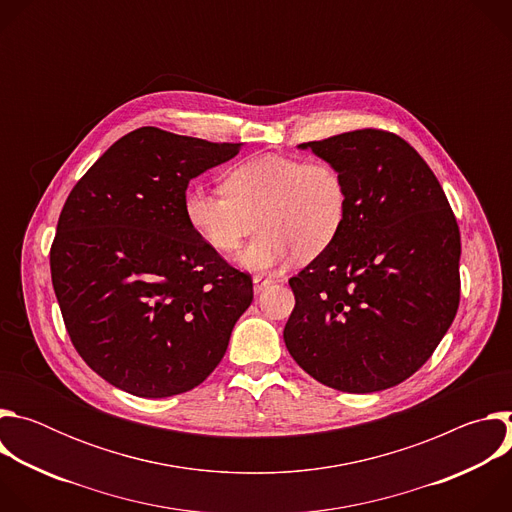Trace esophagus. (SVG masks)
Instances as JSON below:
<instances>
[{
    "mask_svg": "<svg viewBox=\"0 0 512 512\" xmlns=\"http://www.w3.org/2000/svg\"><path fill=\"white\" fill-rule=\"evenodd\" d=\"M269 283H273V277L255 275V277H253V291H255V294H261V291H263Z\"/></svg>",
    "mask_w": 512,
    "mask_h": 512,
    "instance_id": "34e87169",
    "label": "esophagus"
}]
</instances>
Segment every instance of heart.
Returning <instances> with one entry per match:
<instances>
[{
    "label": "heart",
    "mask_w": 512,
    "mask_h": 512,
    "mask_svg": "<svg viewBox=\"0 0 512 512\" xmlns=\"http://www.w3.org/2000/svg\"><path fill=\"white\" fill-rule=\"evenodd\" d=\"M350 196L340 168L326 158L253 156L225 174L223 190L190 186L184 214L192 231L216 253L233 255L259 227L261 233L239 255L253 271L285 263L294 251L314 259L340 237Z\"/></svg>",
    "instance_id": "heart-1"
}]
</instances>
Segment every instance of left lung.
<instances>
[{
    "label": "left lung",
    "instance_id": "1",
    "mask_svg": "<svg viewBox=\"0 0 512 512\" xmlns=\"http://www.w3.org/2000/svg\"><path fill=\"white\" fill-rule=\"evenodd\" d=\"M348 186L334 245L289 279L283 340L326 387L375 393L419 371L460 304V229L423 158L397 133L356 129L308 141Z\"/></svg>",
    "mask_w": 512,
    "mask_h": 512
}]
</instances>
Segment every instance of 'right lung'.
Returning <instances> with one entry per match:
<instances>
[{
    "label": "right lung",
    "mask_w": 512,
    "mask_h": 512,
    "mask_svg": "<svg viewBox=\"0 0 512 512\" xmlns=\"http://www.w3.org/2000/svg\"><path fill=\"white\" fill-rule=\"evenodd\" d=\"M239 150L139 127L70 190L50 247L52 285L72 346L113 387L180 395L223 360L253 281L192 231L184 194Z\"/></svg>",
    "instance_id": "1"
}]
</instances>
